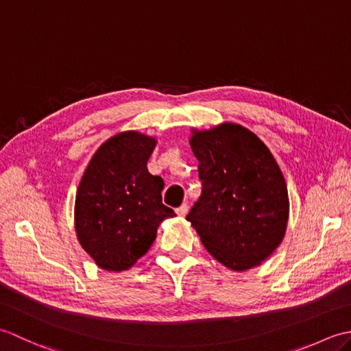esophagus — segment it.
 I'll return each instance as SVG.
<instances>
[{
  "mask_svg": "<svg viewBox=\"0 0 351 351\" xmlns=\"http://www.w3.org/2000/svg\"><path fill=\"white\" fill-rule=\"evenodd\" d=\"M187 213H189V205L187 204H182L180 208H176V214L180 215V217H184V215Z\"/></svg>",
  "mask_w": 351,
  "mask_h": 351,
  "instance_id": "34e87169",
  "label": "esophagus"
}]
</instances>
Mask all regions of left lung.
<instances>
[{"instance_id":"left-lung-1","label":"left lung","mask_w":351,"mask_h":351,"mask_svg":"<svg viewBox=\"0 0 351 351\" xmlns=\"http://www.w3.org/2000/svg\"><path fill=\"white\" fill-rule=\"evenodd\" d=\"M190 143L202 195L187 220L230 270L259 265L287 230L288 190L278 162L255 134L235 123L195 132Z\"/></svg>"}]
</instances>
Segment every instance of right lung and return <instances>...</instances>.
Here are the masks:
<instances>
[{"label":"right lung","instance_id":"obj_1","mask_svg":"<svg viewBox=\"0 0 351 351\" xmlns=\"http://www.w3.org/2000/svg\"><path fill=\"white\" fill-rule=\"evenodd\" d=\"M154 147L140 132L117 134L96 151L80 182L78 241L104 270H128L155 241L161 220L176 215L162 204V178L147 170Z\"/></svg>","mask_w":351,"mask_h":351}]
</instances>
